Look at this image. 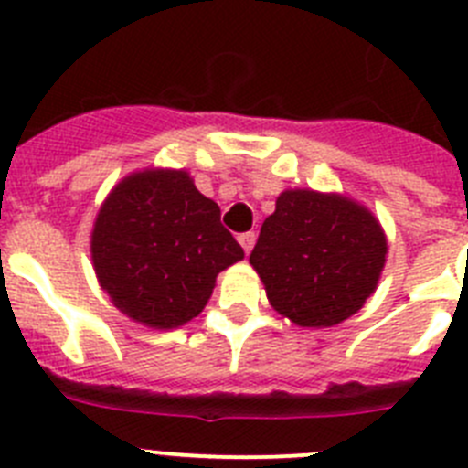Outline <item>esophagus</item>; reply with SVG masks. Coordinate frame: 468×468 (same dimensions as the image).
Masks as SVG:
<instances>
[{
  "label": "esophagus",
  "mask_w": 468,
  "mask_h": 468,
  "mask_svg": "<svg viewBox=\"0 0 468 468\" xmlns=\"http://www.w3.org/2000/svg\"><path fill=\"white\" fill-rule=\"evenodd\" d=\"M255 239H258V234H255V231H246V234H241V237H239V243H241V248L246 250V253H250V250H253Z\"/></svg>",
  "instance_id": "1"
}]
</instances>
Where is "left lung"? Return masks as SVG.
Wrapping results in <instances>:
<instances>
[{
	"instance_id": "left-lung-1",
	"label": "left lung",
	"mask_w": 468,
	"mask_h": 468,
	"mask_svg": "<svg viewBox=\"0 0 468 468\" xmlns=\"http://www.w3.org/2000/svg\"><path fill=\"white\" fill-rule=\"evenodd\" d=\"M387 253V234L363 204L337 192L285 189L262 222L250 264L281 316L330 328L378 291Z\"/></svg>"
}]
</instances>
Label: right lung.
I'll use <instances>...</instances> for the list:
<instances>
[{"label": "right lung", "instance_id": "add662e5", "mask_svg": "<svg viewBox=\"0 0 468 468\" xmlns=\"http://www.w3.org/2000/svg\"><path fill=\"white\" fill-rule=\"evenodd\" d=\"M90 260L119 312L171 330L204 312L218 274L243 260V248L185 168H144L122 177L102 201Z\"/></svg>", "mask_w": 468, "mask_h": 468}]
</instances>
